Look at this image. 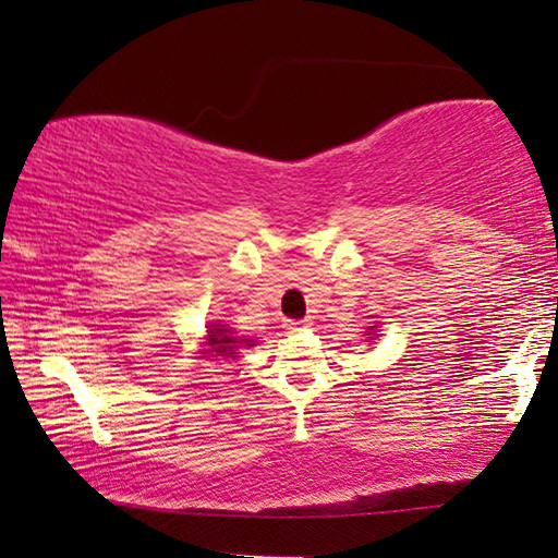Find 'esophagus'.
Listing matches in <instances>:
<instances>
[{
    "label": "esophagus",
    "instance_id": "1",
    "mask_svg": "<svg viewBox=\"0 0 558 558\" xmlns=\"http://www.w3.org/2000/svg\"><path fill=\"white\" fill-rule=\"evenodd\" d=\"M304 326H306V318H288V322H286L288 330H300Z\"/></svg>",
    "mask_w": 558,
    "mask_h": 558
}]
</instances>
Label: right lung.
Here are the masks:
<instances>
[{
	"label": "right lung",
	"mask_w": 558,
	"mask_h": 558,
	"mask_svg": "<svg viewBox=\"0 0 558 558\" xmlns=\"http://www.w3.org/2000/svg\"><path fill=\"white\" fill-rule=\"evenodd\" d=\"M208 345L216 348V352L236 354L234 352L236 345H252V340H236V338L230 336V328L210 326V330H208Z\"/></svg>",
	"instance_id": "1"
}]
</instances>
